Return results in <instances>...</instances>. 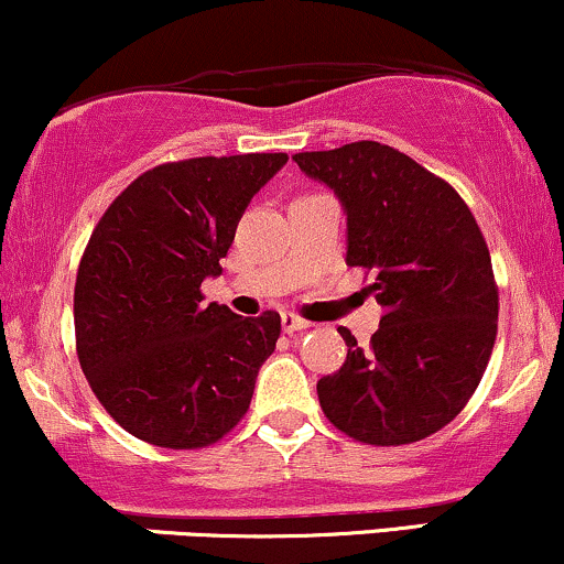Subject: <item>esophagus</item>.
<instances>
[{
	"label": "esophagus",
	"mask_w": 564,
	"mask_h": 564,
	"mask_svg": "<svg viewBox=\"0 0 564 564\" xmlns=\"http://www.w3.org/2000/svg\"><path fill=\"white\" fill-rule=\"evenodd\" d=\"M311 322L301 319V316L295 314H282V329L284 333H301V329H308Z\"/></svg>",
	"instance_id": "34e87169"
}]
</instances>
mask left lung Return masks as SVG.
Returning a JSON list of instances; mask_svg holds the SVG:
<instances>
[{"mask_svg":"<svg viewBox=\"0 0 564 564\" xmlns=\"http://www.w3.org/2000/svg\"><path fill=\"white\" fill-rule=\"evenodd\" d=\"M335 192L348 227V267L375 274L386 308L369 348L340 327L346 364L316 382L337 430L372 446L433 435L465 409L496 340L499 290L491 253L452 184L380 142L297 152Z\"/></svg>","mask_w":564,"mask_h":564,"instance_id":"obj_1","label":"left lung"}]
</instances>
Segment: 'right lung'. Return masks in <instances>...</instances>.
<instances>
[{"mask_svg": "<svg viewBox=\"0 0 564 564\" xmlns=\"http://www.w3.org/2000/svg\"><path fill=\"white\" fill-rule=\"evenodd\" d=\"M284 152L163 163L126 187L86 245L73 293L76 350L112 420L163 448H203L248 412L280 314L203 303L253 195Z\"/></svg>", "mask_w": 564, "mask_h": 564, "instance_id": "obj_1", "label": "right lung"}]
</instances>
